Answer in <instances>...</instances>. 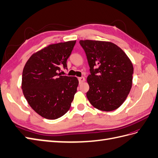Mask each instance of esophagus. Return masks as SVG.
Wrapping results in <instances>:
<instances>
[{"label": "esophagus", "instance_id": "obj_1", "mask_svg": "<svg viewBox=\"0 0 158 158\" xmlns=\"http://www.w3.org/2000/svg\"><path fill=\"white\" fill-rule=\"evenodd\" d=\"M78 80H79V83L81 84L83 82L85 81V78H84V77H80V78H78Z\"/></svg>", "mask_w": 158, "mask_h": 158}]
</instances>
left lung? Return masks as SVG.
<instances>
[{"mask_svg": "<svg viewBox=\"0 0 158 158\" xmlns=\"http://www.w3.org/2000/svg\"><path fill=\"white\" fill-rule=\"evenodd\" d=\"M86 53L90 74L87 78L86 97L91 105L103 111H112L123 103L132 86L133 67L128 56L109 41L80 40Z\"/></svg>", "mask_w": 158, "mask_h": 158, "instance_id": "8db88e82", "label": "left lung"}]
</instances>
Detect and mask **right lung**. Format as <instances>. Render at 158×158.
I'll return each instance as SVG.
<instances>
[{
    "label": "right lung",
    "mask_w": 158,
    "mask_h": 158,
    "mask_svg": "<svg viewBox=\"0 0 158 158\" xmlns=\"http://www.w3.org/2000/svg\"><path fill=\"white\" fill-rule=\"evenodd\" d=\"M76 41L48 45L30 57L23 70L21 88L30 106L42 117L56 119L71 106L78 86L76 77L61 76Z\"/></svg>",
    "instance_id": "right-lung-1"
}]
</instances>
